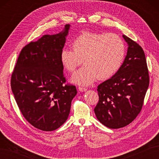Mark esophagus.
<instances>
[{"mask_svg": "<svg viewBox=\"0 0 159 159\" xmlns=\"http://www.w3.org/2000/svg\"><path fill=\"white\" fill-rule=\"evenodd\" d=\"M79 90L80 91V92H86L87 91V88H85V87H79Z\"/></svg>", "mask_w": 159, "mask_h": 159, "instance_id": "34e87169", "label": "esophagus"}]
</instances>
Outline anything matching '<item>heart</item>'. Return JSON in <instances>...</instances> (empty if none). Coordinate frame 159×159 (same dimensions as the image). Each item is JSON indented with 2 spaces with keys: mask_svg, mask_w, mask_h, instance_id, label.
<instances>
[{
  "mask_svg": "<svg viewBox=\"0 0 159 159\" xmlns=\"http://www.w3.org/2000/svg\"><path fill=\"white\" fill-rule=\"evenodd\" d=\"M73 50L64 48L61 61L67 72H72L80 64L85 66L74 73L72 81L88 86L98 78L107 79L121 67L126 55L125 44L119 36L109 33L84 32L72 43Z\"/></svg>",
  "mask_w": 159,
  "mask_h": 159,
  "instance_id": "obj_1",
  "label": "heart"
}]
</instances>
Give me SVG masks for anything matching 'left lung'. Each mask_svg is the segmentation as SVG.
Segmentation results:
<instances>
[{
  "mask_svg": "<svg viewBox=\"0 0 159 159\" xmlns=\"http://www.w3.org/2000/svg\"><path fill=\"white\" fill-rule=\"evenodd\" d=\"M126 56L119 70L98 86L96 116L104 126L116 129L131 123L140 113L149 86V74L142 48L126 35Z\"/></svg>",
  "mask_w": 159,
  "mask_h": 159,
  "instance_id": "8db88e82",
  "label": "left lung"
}]
</instances>
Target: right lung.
Returning <instances> with one entry per match:
<instances>
[{
  "mask_svg": "<svg viewBox=\"0 0 159 159\" xmlns=\"http://www.w3.org/2000/svg\"><path fill=\"white\" fill-rule=\"evenodd\" d=\"M70 28L66 25L57 34L44 35L24 47L11 75V90L23 116L43 131L65 123L77 93L75 86L64 85L60 59Z\"/></svg>",
  "mask_w": 159,
  "mask_h": 159,
  "instance_id": "obj_1",
  "label": "right lung"
}]
</instances>
